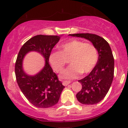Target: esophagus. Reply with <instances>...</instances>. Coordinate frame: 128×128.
<instances>
[{"mask_svg": "<svg viewBox=\"0 0 128 128\" xmlns=\"http://www.w3.org/2000/svg\"><path fill=\"white\" fill-rule=\"evenodd\" d=\"M70 83H71V82L68 81V80H64V81H62L63 86H67L68 84H70Z\"/></svg>", "mask_w": 128, "mask_h": 128, "instance_id": "1", "label": "esophagus"}]
</instances>
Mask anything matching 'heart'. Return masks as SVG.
<instances>
[{
	"instance_id": "1",
	"label": "heart",
	"mask_w": 128,
	"mask_h": 128,
	"mask_svg": "<svg viewBox=\"0 0 128 128\" xmlns=\"http://www.w3.org/2000/svg\"><path fill=\"white\" fill-rule=\"evenodd\" d=\"M49 62L57 72H61L68 62L71 65L62 71L60 77L66 79L76 78L81 74L90 72L97 64L98 50L93 44L78 40H72L60 46V50L49 55Z\"/></svg>"
}]
</instances>
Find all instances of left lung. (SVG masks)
<instances>
[{
    "label": "left lung",
    "mask_w": 128,
    "mask_h": 128,
    "mask_svg": "<svg viewBox=\"0 0 128 128\" xmlns=\"http://www.w3.org/2000/svg\"><path fill=\"white\" fill-rule=\"evenodd\" d=\"M89 40L98 52L97 64L89 74L78 82L82 88L76 94L79 102L94 104L103 100L108 92L114 74V58L110 45L102 37L91 33L70 34Z\"/></svg>",
    "instance_id": "8db88e82"
}]
</instances>
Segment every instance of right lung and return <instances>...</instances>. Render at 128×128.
<instances>
[{"label":"right lung","instance_id":"right-lung-1","mask_svg":"<svg viewBox=\"0 0 128 128\" xmlns=\"http://www.w3.org/2000/svg\"><path fill=\"white\" fill-rule=\"evenodd\" d=\"M60 40L58 36L37 35L25 42L20 50L15 63V75L20 88L31 104L38 108H48L58 103L64 87L49 64V55ZM30 51L41 52L46 58V66L32 77L22 70L24 56Z\"/></svg>","mask_w":128,"mask_h":128}]
</instances>
